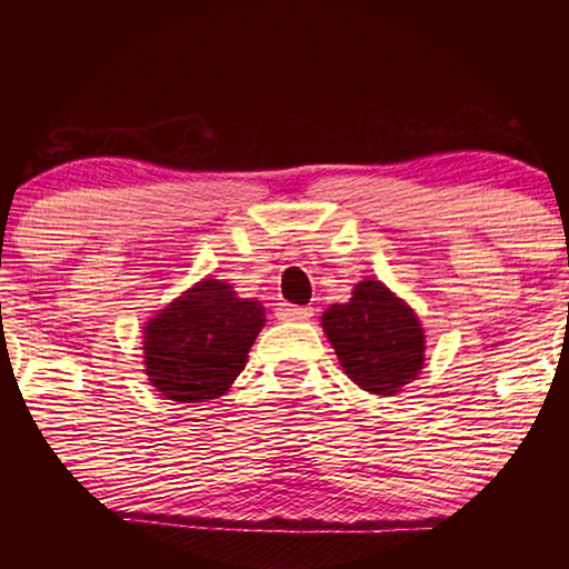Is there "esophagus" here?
I'll return each mask as SVG.
<instances>
[{
    "label": "esophagus",
    "mask_w": 569,
    "mask_h": 569,
    "mask_svg": "<svg viewBox=\"0 0 569 569\" xmlns=\"http://www.w3.org/2000/svg\"><path fill=\"white\" fill-rule=\"evenodd\" d=\"M312 307L307 305H280L278 307V316L283 318V321H307V318H312Z\"/></svg>",
    "instance_id": "obj_1"
}]
</instances>
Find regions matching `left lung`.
Listing matches in <instances>:
<instances>
[{"label":"left lung","instance_id":"obj_1","mask_svg":"<svg viewBox=\"0 0 569 569\" xmlns=\"http://www.w3.org/2000/svg\"><path fill=\"white\" fill-rule=\"evenodd\" d=\"M323 331L345 375L369 393H398L426 361L420 321L380 280H361L350 302L331 305L323 312Z\"/></svg>","mask_w":569,"mask_h":569}]
</instances>
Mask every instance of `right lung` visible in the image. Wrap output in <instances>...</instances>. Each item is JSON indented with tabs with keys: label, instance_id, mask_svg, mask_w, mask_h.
<instances>
[{
	"label": "right lung",
	"instance_id": "obj_1",
	"mask_svg": "<svg viewBox=\"0 0 569 569\" xmlns=\"http://www.w3.org/2000/svg\"><path fill=\"white\" fill-rule=\"evenodd\" d=\"M264 307L206 278L143 329V363L154 388L179 403L219 398L246 367Z\"/></svg>",
	"mask_w": 569,
	"mask_h": 569
}]
</instances>
